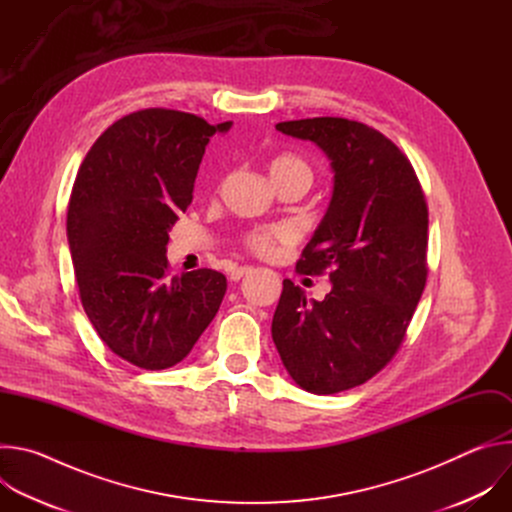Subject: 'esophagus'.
Returning <instances> with one entry per match:
<instances>
[{"instance_id":"esophagus-1","label":"esophagus","mask_w":512,"mask_h":512,"mask_svg":"<svg viewBox=\"0 0 512 512\" xmlns=\"http://www.w3.org/2000/svg\"><path fill=\"white\" fill-rule=\"evenodd\" d=\"M253 271H255L253 267H237V269H233V271H231V279H233V281H239V279H243V277L251 275Z\"/></svg>"}]
</instances>
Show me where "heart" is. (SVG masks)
Returning <instances> with one entry per match:
<instances>
[{
	"label": "heart",
	"instance_id": "obj_1",
	"mask_svg": "<svg viewBox=\"0 0 512 512\" xmlns=\"http://www.w3.org/2000/svg\"><path fill=\"white\" fill-rule=\"evenodd\" d=\"M267 172L271 182L277 186L281 182H289V180H302L308 186L314 180L312 168L310 164L296 156V154H279L275 158L269 160L267 164ZM296 239L294 229L289 227H267V229H257L245 235L243 245L259 257H271L279 245H287Z\"/></svg>",
	"mask_w": 512,
	"mask_h": 512
}]
</instances>
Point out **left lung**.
Listing matches in <instances>:
<instances>
[{
    "mask_svg": "<svg viewBox=\"0 0 512 512\" xmlns=\"http://www.w3.org/2000/svg\"><path fill=\"white\" fill-rule=\"evenodd\" d=\"M277 131L326 152L334 192L296 271L332 291L308 302L283 279L271 334L302 389L332 395L373 379L401 348L427 281V202L409 158L381 131L344 117L283 121Z\"/></svg>",
    "mask_w": 512,
    "mask_h": 512,
    "instance_id": "obj_1",
    "label": "left lung"
}]
</instances>
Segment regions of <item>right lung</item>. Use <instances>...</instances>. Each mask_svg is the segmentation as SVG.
<instances>
[{"mask_svg": "<svg viewBox=\"0 0 512 512\" xmlns=\"http://www.w3.org/2000/svg\"><path fill=\"white\" fill-rule=\"evenodd\" d=\"M210 125L174 109H141L109 125L72 184L66 235L83 308L99 338L145 371L178 364L216 316L227 277H168V231L192 202Z\"/></svg>", "mask_w": 512, "mask_h": 512, "instance_id": "1", "label": "right lung"}]
</instances>
